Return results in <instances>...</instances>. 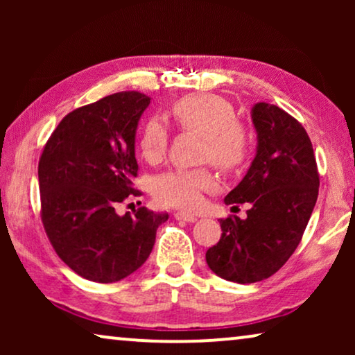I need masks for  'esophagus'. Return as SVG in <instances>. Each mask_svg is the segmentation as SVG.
I'll return each mask as SVG.
<instances>
[{
	"mask_svg": "<svg viewBox=\"0 0 355 355\" xmlns=\"http://www.w3.org/2000/svg\"><path fill=\"white\" fill-rule=\"evenodd\" d=\"M174 218H176V220H179V221H187V223L197 221V216L189 215V213H184V211H176V213H174Z\"/></svg>",
	"mask_w": 355,
	"mask_h": 355,
	"instance_id": "esophagus-1",
	"label": "esophagus"
}]
</instances>
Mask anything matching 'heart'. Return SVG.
<instances>
[{
	"instance_id": "obj_1",
	"label": "heart",
	"mask_w": 355,
	"mask_h": 355,
	"mask_svg": "<svg viewBox=\"0 0 355 355\" xmlns=\"http://www.w3.org/2000/svg\"><path fill=\"white\" fill-rule=\"evenodd\" d=\"M171 114L179 129L200 135L202 159L225 171H236L247 162L250 134L236 121L230 101L218 95L198 94L184 96L173 105ZM139 147L148 163H157L168 148V130L162 121L150 119L140 132ZM215 186L210 169H173L153 181V197L164 207L193 210L202 200V192Z\"/></svg>"
}]
</instances>
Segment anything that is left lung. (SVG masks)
Listing matches in <instances>:
<instances>
[{
	"label": "left lung",
	"mask_w": 355,
	"mask_h": 355,
	"mask_svg": "<svg viewBox=\"0 0 355 355\" xmlns=\"http://www.w3.org/2000/svg\"><path fill=\"white\" fill-rule=\"evenodd\" d=\"M257 155L226 205L250 203L247 218L220 221L223 234L207 263L223 279L247 284L270 278L297 249L318 197L320 174L302 124L270 103L252 108ZM232 207V208H234Z\"/></svg>",
	"instance_id": "left-lung-1"
}]
</instances>
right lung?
<instances>
[{
    "label": "right lung",
    "instance_id": "1",
    "mask_svg": "<svg viewBox=\"0 0 355 355\" xmlns=\"http://www.w3.org/2000/svg\"><path fill=\"white\" fill-rule=\"evenodd\" d=\"M150 98L118 92L66 114L38 162L42 223L58 257L82 278L116 283L148 259L168 213L114 208L140 196L135 130Z\"/></svg>",
    "mask_w": 355,
    "mask_h": 355
}]
</instances>
